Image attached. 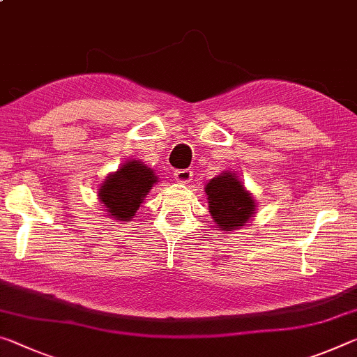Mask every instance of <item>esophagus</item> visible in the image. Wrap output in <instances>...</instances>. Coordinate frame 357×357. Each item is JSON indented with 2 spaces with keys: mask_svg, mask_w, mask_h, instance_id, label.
Returning <instances> with one entry per match:
<instances>
[{
  "mask_svg": "<svg viewBox=\"0 0 357 357\" xmlns=\"http://www.w3.org/2000/svg\"><path fill=\"white\" fill-rule=\"evenodd\" d=\"M174 179L181 184H189L192 179V172L190 169H178V172L174 173Z\"/></svg>",
  "mask_w": 357,
  "mask_h": 357,
  "instance_id": "esophagus-1",
  "label": "esophagus"
}]
</instances>
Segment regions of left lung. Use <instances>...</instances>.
<instances>
[{"mask_svg": "<svg viewBox=\"0 0 357 357\" xmlns=\"http://www.w3.org/2000/svg\"><path fill=\"white\" fill-rule=\"evenodd\" d=\"M205 194L214 224L225 234L248 225L256 211L254 197L234 172H224L213 178L206 184Z\"/></svg>", "mask_w": 357, "mask_h": 357, "instance_id": "1", "label": "left lung"}]
</instances>
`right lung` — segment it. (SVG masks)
<instances>
[{
	"label": "right lung",
	"mask_w": 357,
	"mask_h": 357,
	"mask_svg": "<svg viewBox=\"0 0 357 357\" xmlns=\"http://www.w3.org/2000/svg\"><path fill=\"white\" fill-rule=\"evenodd\" d=\"M155 183L154 169L141 160H128L116 173L107 174L98 189V199L107 216L128 222Z\"/></svg>",
	"instance_id": "add662e5"
}]
</instances>
